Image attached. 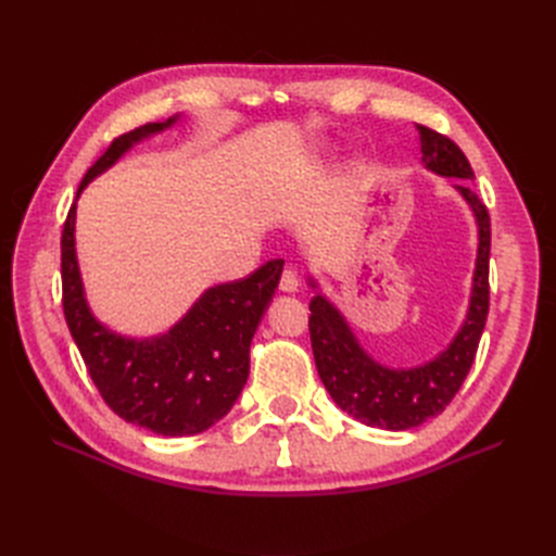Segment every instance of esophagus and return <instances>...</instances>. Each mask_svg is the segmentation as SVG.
<instances>
[{
    "mask_svg": "<svg viewBox=\"0 0 556 556\" xmlns=\"http://www.w3.org/2000/svg\"><path fill=\"white\" fill-rule=\"evenodd\" d=\"M278 288H280V292H285V294L299 292V276H296V271H292V268H285L282 276H280Z\"/></svg>",
    "mask_w": 556,
    "mask_h": 556,
    "instance_id": "34e87169",
    "label": "esophagus"
}]
</instances>
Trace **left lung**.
<instances>
[{
    "instance_id": "1",
    "label": "left lung",
    "mask_w": 556,
    "mask_h": 556,
    "mask_svg": "<svg viewBox=\"0 0 556 556\" xmlns=\"http://www.w3.org/2000/svg\"><path fill=\"white\" fill-rule=\"evenodd\" d=\"M417 131L422 143V164L433 174L459 180L454 182V190L473 211L478 225L473 285H470L468 311L459 331L433 359L413 368H390L368 355L357 336L352 333L343 313L325 294L315 292L311 299L308 319L317 374L336 406L366 427L390 431L419 427L447 408L476 359L486 313H490L492 225L490 213L468 185V180L476 178L473 169L459 146L443 134L425 125H417ZM308 282L313 290L317 288L313 278H308Z\"/></svg>"
}]
</instances>
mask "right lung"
Here are the masks:
<instances>
[{
    "label": "right lung",
    "mask_w": 556,
    "mask_h": 556,
    "mask_svg": "<svg viewBox=\"0 0 556 556\" xmlns=\"http://www.w3.org/2000/svg\"><path fill=\"white\" fill-rule=\"evenodd\" d=\"M176 121L178 115L148 123L113 139L80 180L76 201L129 148ZM76 201L62 229V306L99 394L117 417L153 433L206 431L231 410L245 387L252 336L276 294L285 262L271 260L248 278L208 288L169 331L131 339L99 323L88 306L76 257Z\"/></svg>",
    "instance_id": "obj_1"
}]
</instances>
